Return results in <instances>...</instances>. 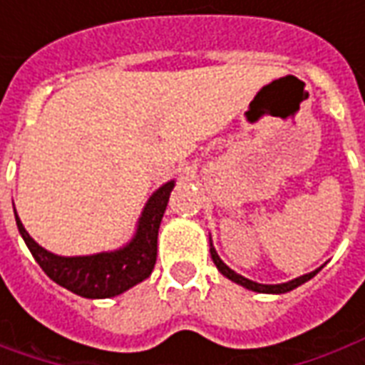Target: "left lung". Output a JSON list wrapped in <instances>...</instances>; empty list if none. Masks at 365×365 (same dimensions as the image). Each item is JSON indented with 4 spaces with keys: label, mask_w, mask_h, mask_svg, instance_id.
Instances as JSON below:
<instances>
[{
    "label": "left lung",
    "mask_w": 365,
    "mask_h": 365,
    "mask_svg": "<svg viewBox=\"0 0 365 365\" xmlns=\"http://www.w3.org/2000/svg\"><path fill=\"white\" fill-rule=\"evenodd\" d=\"M209 248H211V258H213L215 266L219 268V272H221L222 275H227L229 279H232L235 283H238V285H242V287H246V289H252V291H258V293H287V291L295 289V287H299L301 283L309 282L311 277H314V275L319 274V269H314V272H311V274H305L301 275V277H297V279H291V282L287 283H277V285H264V283H256V282H250V279H246V277H242V275H238L237 272H232V269L225 264V262L219 258V254L215 252L213 245L209 242Z\"/></svg>",
    "instance_id": "8db88e82"
}]
</instances>
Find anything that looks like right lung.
Returning <instances> with one entry per match:
<instances>
[{
	"instance_id": "obj_1",
	"label": "right lung",
	"mask_w": 365,
	"mask_h": 365,
	"mask_svg": "<svg viewBox=\"0 0 365 365\" xmlns=\"http://www.w3.org/2000/svg\"><path fill=\"white\" fill-rule=\"evenodd\" d=\"M172 190H174V182H168L152 195L150 201L144 207L135 238L117 252L62 258L36 245L35 240L29 237L17 213H15V221L33 258L52 282H56L82 297H115L152 274L154 264H156V252H158L160 222L166 211Z\"/></svg>"
}]
</instances>
